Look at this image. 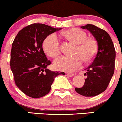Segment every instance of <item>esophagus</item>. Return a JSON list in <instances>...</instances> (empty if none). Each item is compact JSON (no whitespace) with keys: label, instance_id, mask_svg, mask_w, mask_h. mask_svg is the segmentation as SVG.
Listing matches in <instances>:
<instances>
[{"label":"esophagus","instance_id":"obj_1","mask_svg":"<svg viewBox=\"0 0 122 122\" xmlns=\"http://www.w3.org/2000/svg\"><path fill=\"white\" fill-rule=\"evenodd\" d=\"M66 75L67 76H68V77H72V76H74V74L73 73H68V72H67V73H66Z\"/></svg>","mask_w":122,"mask_h":122}]
</instances>
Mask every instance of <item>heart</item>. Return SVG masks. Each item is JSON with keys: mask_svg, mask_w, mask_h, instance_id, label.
Returning a JSON list of instances; mask_svg holds the SVG:
<instances>
[{"mask_svg": "<svg viewBox=\"0 0 122 122\" xmlns=\"http://www.w3.org/2000/svg\"><path fill=\"white\" fill-rule=\"evenodd\" d=\"M65 37L78 44L74 54L70 56L62 55L54 61V67L57 70L72 71L80 68L83 60L88 62L94 58L97 51L95 42L87 39V34L78 28H72L63 33ZM43 48L48 55L55 58L60 54V42L56 34H50L43 42Z\"/></svg>", "mask_w": 122, "mask_h": 122, "instance_id": "heart-1", "label": "heart"}]
</instances>
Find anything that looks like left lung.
<instances>
[{"instance_id":"left-lung-1","label":"left lung","mask_w":122,"mask_h":122,"mask_svg":"<svg viewBox=\"0 0 122 122\" xmlns=\"http://www.w3.org/2000/svg\"><path fill=\"white\" fill-rule=\"evenodd\" d=\"M89 30L96 39L97 51L90 65L85 70L87 76L81 88H76L78 94L94 97L106 90L114 74L116 51L112 40L106 31L96 26L87 24L81 26Z\"/></svg>"}]
</instances>
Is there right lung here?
<instances>
[{"mask_svg":"<svg viewBox=\"0 0 122 122\" xmlns=\"http://www.w3.org/2000/svg\"><path fill=\"white\" fill-rule=\"evenodd\" d=\"M61 29L33 23L21 29L12 43L10 66L15 83L28 96H44L51 90L54 78L65 75L64 72H54L46 68L51 62L42 48L44 39Z\"/></svg>","mask_w":122,"mask_h":122,"instance_id":"right-lung-1","label":"right lung"}]
</instances>
